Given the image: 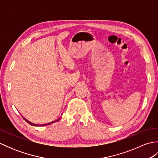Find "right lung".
Here are the masks:
<instances>
[{"instance_id": "1", "label": "right lung", "mask_w": 158, "mask_h": 158, "mask_svg": "<svg viewBox=\"0 0 158 158\" xmlns=\"http://www.w3.org/2000/svg\"><path fill=\"white\" fill-rule=\"evenodd\" d=\"M23 119H24L26 121V122H27L29 124H31V125H32V126H46V125H49V124H52V123H55V122H58V121H59V119H60V117H59V118L58 119H56V120H55V121H53V122H50V123H45V124H43V125H42V124H41V125H37V124H35V123H31V122H29V121H28L27 119H26L25 118H23Z\"/></svg>"}]
</instances>
